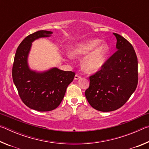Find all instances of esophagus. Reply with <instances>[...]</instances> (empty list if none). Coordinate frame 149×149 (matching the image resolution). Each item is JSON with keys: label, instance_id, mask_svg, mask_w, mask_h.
Listing matches in <instances>:
<instances>
[{"label": "esophagus", "instance_id": "esophagus-1", "mask_svg": "<svg viewBox=\"0 0 149 149\" xmlns=\"http://www.w3.org/2000/svg\"><path fill=\"white\" fill-rule=\"evenodd\" d=\"M80 78H81V76H79V75H78L77 74H76V75H75V77H74V79L77 80V79H80Z\"/></svg>", "mask_w": 149, "mask_h": 149}]
</instances>
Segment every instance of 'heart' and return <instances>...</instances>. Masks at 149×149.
I'll use <instances>...</instances> for the list:
<instances>
[{"mask_svg": "<svg viewBox=\"0 0 149 149\" xmlns=\"http://www.w3.org/2000/svg\"><path fill=\"white\" fill-rule=\"evenodd\" d=\"M101 42L99 39H93L75 44L67 56L72 59L74 56L85 55L81 60V66L85 72L90 74L99 72L105 64L110 47L107 42Z\"/></svg>", "mask_w": 149, "mask_h": 149, "instance_id": "b5f03b06", "label": "heart"}]
</instances>
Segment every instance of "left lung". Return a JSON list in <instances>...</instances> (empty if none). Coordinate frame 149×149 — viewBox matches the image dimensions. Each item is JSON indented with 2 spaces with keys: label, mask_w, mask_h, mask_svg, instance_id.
I'll list each match as a JSON object with an SVG mask.
<instances>
[{
  "label": "left lung",
  "mask_w": 149,
  "mask_h": 149,
  "mask_svg": "<svg viewBox=\"0 0 149 149\" xmlns=\"http://www.w3.org/2000/svg\"><path fill=\"white\" fill-rule=\"evenodd\" d=\"M113 34L117 39V51L100 71L89 77V87L85 93L90 105L101 112L122 107L134 93L138 83V62L134 49L124 37Z\"/></svg>",
  "instance_id": "obj_1"
}]
</instances>
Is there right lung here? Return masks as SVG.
Masks as SVG:
<instances>
[{"label": "right lung", "mask_w": 149, "mask_h": 149, "mask_svg": "<svg viewBox=\"0 0 149 149\" xmlns=\"http://www.w3.org/2000/svg\"><path fill=\"white\" fill-rule=\"evenodd\" d=\"M52 31L41 30L26 37L17 47L12 68V78L22 101L27 107L39 112L56 108L61 103L75 73L56 67L42 72L30 68L28 57L32 42L49 37Z\"/></svg>", "instance_id": "obj_1"}]
</instances>
